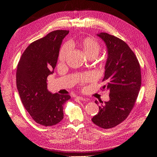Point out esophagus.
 Returning <instances> with one entry per match:
<instances>
[{"label": "esophagus", "mask_w": 157, "mask_h": 157, "mask_svg": "<svg viewBox=\"0 0 157 157\" xmlns=\"http://www.w3.org/2000/svg\"><path fill=\"white\" fill-rule=\"evenodd\" d=\"M76 99H78V100H80V101H87V100H86V99H85V98H82V97H80V96H77L76 97Z\"/></svg>", "instance_id": "34e87169"}]
</instances>
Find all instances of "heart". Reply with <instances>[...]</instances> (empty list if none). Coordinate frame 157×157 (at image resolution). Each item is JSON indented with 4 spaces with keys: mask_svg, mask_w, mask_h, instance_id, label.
I'll return each instance as SVG.
<instances>
[{
    "mask_svg": "<svg viewBox=\"0 0 157 157\" xmlns=\"http://www.w3.org/2000/svg\"><path fill=\"white\" fill-rule=\"evenodd\" d=\"M69 46H77L81 48L89 58H95L99 54L101 50V45L99 42L93 37H84L78 39L76 41H72L68 43ZM68 53V46L65 45L61 47L59 50L58 60L59 63H63L67 58ZM94 78V75L92 73H86L80 77V82L81 83L87 82Z\"/></svg>",
    "mask_w": 157,
    "mask_h": 157,
    "instance_id": "obj_1",
    "label": "heart"
}]
</instances>
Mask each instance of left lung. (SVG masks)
<instances>
[{"mask_svg": "<svg viewBox=\"0 0 157 157\" xmlns=\"http://www.w3.org/2000/svg\"><path fill=\"white\" fill-rule=\"evenodd\" d=\"M97 35L107 48L103 79L105 84L101 89L109 90L110 99L99 107V113L92 121L99 127L109 129L124 121L134 107L141 85V68L134 52L124 41L106 33Z\"/></svg>", "mask_w": 157, "mask_h": 157, "instance_id": "1", "label": "left lung"}]
</instances>
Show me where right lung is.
<instances>
[{
	"label": "right lung",
	"mask_w": 157,
	"mask_h": 157,
	"mask_svg": "<svg viewBox=\"0 0 157 157\" xmlns=\"http://www.w3.org/2000/svg\"><path fill=\"white\" fill-rule=\"evenodd\" d=\"M69 32L54 31L32 42L17 66L16 86L23 105L33 120L44 126L56 125L63 119V104L71 99L67 94H52L46 83L56 66L61 42Z\"/></svg>",
	"instance_id": "right-lung-1"
}]
</instances>
